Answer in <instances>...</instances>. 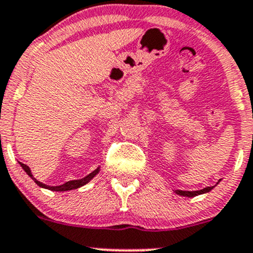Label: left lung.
<instances>
[{"instance_id": "left-lung-1", "label": "left lung", "mask_w": 253, "mask_h": 253, "mask_svg": "<svg viewBox=\"0 0 253 253\" xmlns=\"http://www.w3.org/2000/svg\"><path fill=\"white\" fill-rule=\"evenodd\" d=\"M214 186H211V187H206V188L204 189H200V191H194V192H188V191H176V193L180 195H183V197H195V195H199V194H203V193H208L210 192L211 189L213 188Z\"/></svg>"}]
</instances>
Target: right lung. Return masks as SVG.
Listing matches in <instances>:
<instances>
[{
    "mask_svg": "<svg viewBox=\"0 0 253 253\" xmlns=\"http://www.w3.org/2000/svg\"><path fill=\"white\" fill-rule=\"evenodd\" d=\"M20 165H21V168H23V169L25 170V172L28 173V175L30 176V177H31L32 180H34L35 182H36V183L39 184L40 187H42V188L50 189V191H56V192L71 191V189L80 188V187H82V186H84V184H85V183H88V182L90 181L91 178H93L94 176L96 175V173L99 172V170H100L99 168H97L96 170H94L93 172H90V173H89L88 176H85V177H84V178H81V180H75V181H69V182H66V183L61 184V186H47V184H44V183H42V182L37 181L36 178H35L34 176H32L31 170H30V168L28 167V165H26V164H23V163H20Z\"/></svg>",
    "mask_w": 253,
    "mask_h": 253,
    "instance_id": "1",
    "label": "right lung"
}]
</instances>
